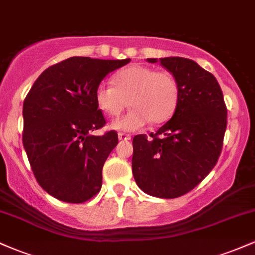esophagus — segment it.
<instances>
[{"mask_svg": "<svg viewBox=\"0 0 255 255\" xmlns=\"http://www.w3.org/2000/svg\"><path fill=\"white\" fill-rule=\"evenodd\" d=\"M119 140H125V141H127V140H130V135L129 134L119 133Z\"/></svg>", "mask_w": 255, "mask_h": 255, "instance_id": "1", "label": "esophagus"}]
</instances>
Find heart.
Returning a JSON list of instances; mask_svg holds the SVG:
<instances>
[{
	"label": "heart",
	"instance_id": "heart-1",
	"mask_svg": "<svg viewBox=\"0 0 255 255\" xmlns=\"http://www.w3.org/2000/svg\"><path fill=\"white\" fill-rule=\"evenodd\" d=\"M113 84H99L95 98L98 108L110 118L119 116L128 103L131 109L111 124V128L135 131L148 122L162 124L174 114L180 87L171 73L131 64L113 75Z\"/></svg>",
	"mask_w": 255,
	"mask_h": 255
}]
</instances>
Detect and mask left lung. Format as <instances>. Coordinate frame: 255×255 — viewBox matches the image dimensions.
Wrapping results in <instances>:
<instances>
[{
	"instance_id": "1",
	"label": "left lung",
	"mask_w": 255,
	"mask_h": 255,
	"mask_svg": "<svg viewBox=\"0 0 255 255\" xmlns=\"http://www.w3.org/2000/svg\"><path fill=\"white\" fill-rule=\"evenodd\" d=\"M174 75L180 97L174 115L147 139H133L131 170L139 188L157 198L181 197L198 186L221 156L227 107L217 79L193 60L147 58Z\"/></svg>"
}]
</instances>
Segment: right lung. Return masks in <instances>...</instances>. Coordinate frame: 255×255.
<instances>
[{
  "mask_svg": "<svg viewBox=\"0 0 255 255\" xmlns=\"http://www.w3.org/2000/svg\"><path fill=\"white\" fill-rule=\"evenodd\" d=\"M126 60L69 57L44 71L22 107V144L37 182L61 201L85 203L102 188V170L119 142L115 130L92 135L105 125L95 92Z\"/></svg>",
  "mask_w": 255,
  "mask_h": 255,
  "instance_id": "1",
  "label": "right lung"
}]
</instances>
